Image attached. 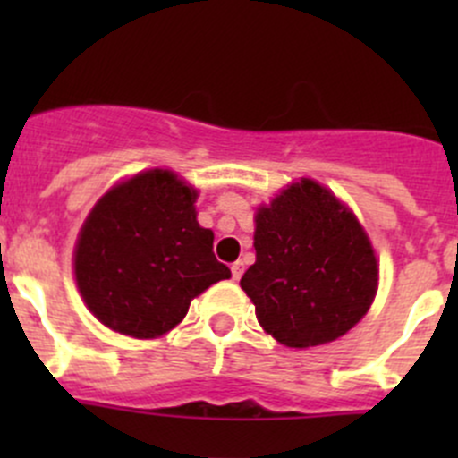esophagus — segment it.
Returning a JSON list of instances; mask_svg holds the SVG:
<instances>
[{
    "label": "esophagus",
    "mask_w": 458,
    "mask_h": 458,
    "mask_svg": "<svg viewBox=\"0 0 458 458\" xmlns=\"http://www.w3.org/2000/svg\"><path fill=\"white\" fill-rule=\"evenodd\" d=\"M230 270H233V279L239 281L243 275V261H234L233 266H230Z\"/></svg>",
    "instance_id": "1"
}]
</instances>
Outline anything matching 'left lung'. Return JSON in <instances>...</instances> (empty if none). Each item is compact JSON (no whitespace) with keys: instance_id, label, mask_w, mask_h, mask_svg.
Masks as SVG:
<instances>
[{"instance_id":"8db88e82","label":"left lung","mask_w":458,"mask_h":458,"mask_svg":"<svg viewBox=\"0 0 458 458\" xmlns=\"http://www.w3.org/2000/svg\"><path fill=\"white\" fill-rule=\"evenodd\" d=\"M257 261L242 276L259 323L288 348L344 336L370 310L378 263L354 212L301 179L255 215Z\"/></svg>"}]
</instances>
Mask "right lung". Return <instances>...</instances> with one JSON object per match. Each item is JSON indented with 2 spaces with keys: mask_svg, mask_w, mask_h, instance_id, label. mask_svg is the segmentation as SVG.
I'll return each mask as SVG.
<instances>
[{
  "mask_svg": "<svg viewBox=\"0 0 458 458\" xmlns=\"http://www.w3.org/2000/svg\"><path fill=\"white\" fill-rule=\"evenodd\" d=\"M195 201V188L155 168L110 188L86 216L75 246L77 288L110 330L135 339L165 335L192 299L230 279Z\"/></svg>",
  "mask_w": 458,
  "mask_h": 458,
  "instance_id": "obj_1",
  "label": "right lung"
}]
</instances>
